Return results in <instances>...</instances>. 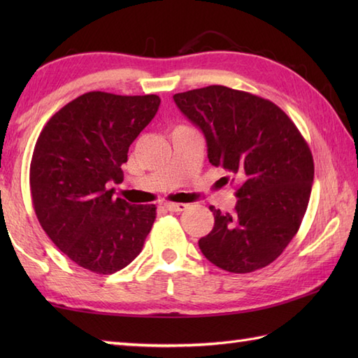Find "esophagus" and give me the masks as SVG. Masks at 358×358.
Masks as SVG:
<instances>
[{"label":"esophagus","mask_w":358,"mask_h":358,"mask_svg":"<svg viewBox=\"0 0 358 358\" xmlns=\"http://www.w3.org/2000/svg\"><path fill=\"white\" fill-rule=\"evenodd\" d=\"M164 208L171 212H183L187 209V204L185 203H166Z\"/></svg>","instance_id":"34e87169"}]
</instances>
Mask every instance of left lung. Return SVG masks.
I'll use <instances>...</instances> for the list:
<instances>
[{"label":"left lung","instance_id":"1","mask_svg":"<svg viewBox=\"0 0 358 358\" xmlns=\"http://www.w3.org/2000/svg\"><path fill=\"white\" fill-rule=\"evenodd\" d=\"M173 101L206 136L209 163L241 180L234 214L209 208L215 223L199 241L203 255L234 273L271 264L306 214L314 181L306 140L277 104L243 90L208 86Z\"/></svg>","mask_w":358,"mask_h":358}]
</instances>
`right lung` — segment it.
Segmentation results:
<instances>
[{
  "instance_id": "right-lung-1",
  "label": "right lung",
  "mask_w": 358,
  "mask_h": 358,
  "mask_svg": "<svg viewBox=\"0 0 358 358\" xmlns=\"http://www.w3.org/2000/svg\"><path fill=\"white\" fill-rule=\"evenodd\" d=\"M158 95L87 92L59 109L38 136L30 195L38 222L81 268L109 275L135 260L155 222V204L113 196L129 146L155 117Z\"/></svg>"
}]
</instances>
